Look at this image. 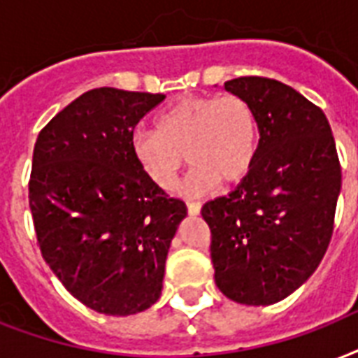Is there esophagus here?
Here are the masks:
<instances>
[{
    "label": "esophagus",
    "instance_id": "obj_1",
    "mask_svg": "<svg viewBox=\"0 0 358 358\" xmlns=\"http://www.w3.org/2000/svg\"><path fill=\"white\" fill-rule=\"evenodd\" d=\"M187 212H189L191 215H197L199 212H201V203H195V201H187Z\"/></svg>",
    "mask_w": 358,
    "mask_h": 358
}]
</instances>
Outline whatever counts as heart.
I'll list each match as a JSON object with an SVG mask.
<instances>
[{"label":"heart","instance_id":"heart-1","mask_svg":"<svg viewBox=\"0 0 358 358\" xmlns=\"http://www.w3.org/2000/svg\"><path fill=\"white\" fill-rule=\"evenodd\" d=\"M259 118L238 94H193L163 110L157 131H138L133 152L144 173L171 187L187 161L193 167L182 191L199 195L215 185H234L250 174L259 152Z\"/></svg>","mask_w":358,"mask_h":358}]
</instances>
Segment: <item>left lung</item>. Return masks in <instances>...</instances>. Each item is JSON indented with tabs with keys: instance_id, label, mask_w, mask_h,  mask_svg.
I'll return each instance as SVG.
<instances>
[{
	"instance_id": "1",
	"label": "left lung",
	"mask_w": 358,
	"mask_h": 358,
	"mask_svg": "<svg viewBox=\"0 0 358 358\" xmlns=\"http://www.w3.org/2000/svg\"><path fill=\"white\" fill-rule=\"evenodd\" d=\"M225 90L259 118L255 165L227 197L204 204L215 285L227 299L268 306L299 289L334 231L342 167L324 113L283 82L240 76Z\"/></svg>"
}]
</instances>
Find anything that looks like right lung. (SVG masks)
<instances>
[{
    "instance_id": "obj_1",
    "label": "right lung",
    "mask_w": 358,
    "mask_h": 358,
    "mask_svg": "<svg viewBox=\"0 0 358 358\" xmlns=\"http://www.w3.org/2000/svg\"><path fill=\"white\" fill-rule=\"evenodd\" d=\"M163 94L90 90L41 129L27 184L41 255L84 306L133 315L157 302L182 199L133 152L136 124Z\"/></svg>"
}]
</instances>
